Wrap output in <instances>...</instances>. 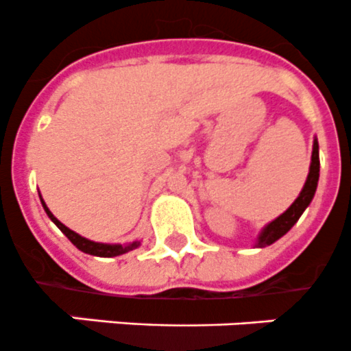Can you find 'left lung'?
<instances>
[{
  "label": "left lung",
  "instance_id": "left-lung-1",
  "mask_svg": "<svg viewBox=\"0 0 351 351\" xmlns=\"http://www.w3.org/2000/svg\"><path fill=\"white\" fill-rule=\"evenodd\" d=\"M318 172H320V160H318V143L315 139L313 143V151H311V165H310V173H308L306 182H304V188L301 189L300 197L295 198L294 204L287 208L282 215H278L275 221L268 224L265 230L261 231V234L257 237L256 247H266L271 245L273 242L284 237L295 223L301 217V214L304 212V208L310 205V202L313 200V195L317 191L318 184Z\"/></svg>",
  "mask_w": 351,
  "mask_h": 351
}]
</instances>
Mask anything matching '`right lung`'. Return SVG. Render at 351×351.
I'll return each mask as SVG.
<instances>
[{
    "label": "right lung",
    "instance_id": "add662e5",
    "mask_svg": "<svg viewBox=\"0 0 351 351\" xmlns=\"http://www.w3.org/2000/svg\"><path fill=\"white\" fill-rule=\"evenodd\" d=\"M41 204H43V208L45 212H47L48 217H50V219L57 224V228H59V230L66 234L67 239L71 240V243L78 247L82 252L90 254V256H99V257H114V256H121V254L128 252V250L137 249V247L141 245V242H132V243H127V245H111V243H97V242H92V240L83 239V237H80L78 233H75L73 230L64 226V224L57 219L56 215L48 210V207L45 205L43 200H41Z\"/></svg>",
    "mask_w": 351,
    "mask_h": 351
}]
</instances>
